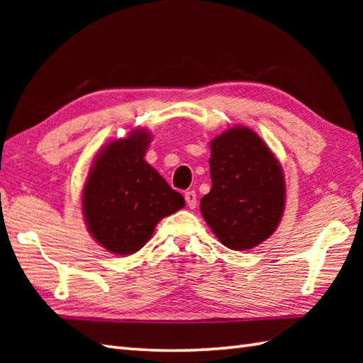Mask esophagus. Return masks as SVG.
<instances>
[{
  "instance_id": "esophagus-1",
  "label": "esophagus",
  "mask_w": 363,
  "mask_h": 363,
  "mask_svg": "<svg viewBox=\"0 0 363 363\" xmlns=\"http://www.w3.org/2000/svg\"><path fill=\"white\" fill-rule=\"evenodd\" d=\"M184 198H186V203L189 206V209H195L196 207V194L195 190H189L184 194Z\"/></svg>"
}]
</instances>
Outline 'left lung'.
<instances>
[{"instance_id": "left-lung-1", "label": "left lung", "mask_w": 363, "mask_h": 363, "mask_svg": "<svg viewBox=\"0 0 363 363\" xmlns=\"http://www.w3.org/2000/svg\"><path fill=\"white\" fill-rule=\"evenodd\" d=\"M212 187L201 213L218 240L245 251L272 235L285 206L279 162L265 142L245 126L225 130L211 142Z\"/></svg>"}]
</instances>
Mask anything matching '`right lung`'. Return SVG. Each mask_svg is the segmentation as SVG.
<instances>
[{
    "label": "right lung",
    "mask_w": 363,
    "mask_h": 363,
    "mask_svg": "<svg viewBox=\"0 0 363 363\" xmlns=\"http://www.w3.org/2000/svg\"><path fill=\"white\" fill-rule=\"evenodd\" d=\"M150 134L135 129L98 152L82 190L89 233L113 254L129 256L150 240L157 223L184 207L181 194L146 162Z\"/></svg>",
    "instance_id": "right-lung-1"
}]
</instances>
